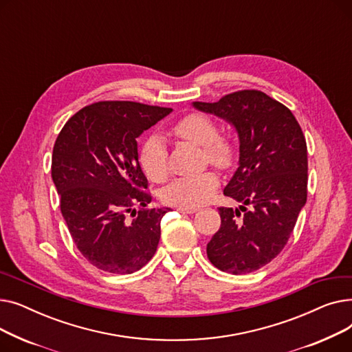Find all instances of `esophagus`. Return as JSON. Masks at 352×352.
<instances>
[{"label": "esophagus", "mask_w": 352, "mask_h": 352, "mask_svg": "<svg viewBox=\"0 0 352 352\" xmlns=\"http://www.w3.org/2000/svg\"><path fill=\"white\" fill-rule=\"evenodd\" d=\"M179 212H184V214H194L198 211V208H186V207H179L178 208Z\"/></svg>", "instance_id": "34e87169"}]
</instances>
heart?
I'll list each match as a JSON object with an SVG mask.
<instances>
[{
	"mask_svg": "<svg viewBox=\"0 0 352 352\" xmlns=\"http://www.w3.org/2000/svg\"><path fill=\"white\" fill-rule=\"evenodd\" d=\"M173 133L179 140L204 148L206 158L219 168H228L234 161V144L227 138L219 137L217 122L207 114L191 113L186 116L173 126ZM140 164L145 175L153 182H164L168 178V153L160 137H150L142 144ZM217 188V174L206 171L198 175L174 179L162 191V199L165 204L174 207L197 208L210 201Z\"/></svg>",
	"mask_w": 352,
	"mask_h": 352,
	"instance_id": "obj_1",
	"label": "heart"
}]
</instances>
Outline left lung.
Returning <instances> with one entry per match:
<instances>
[{
    "mask_svg": "<svg viewBox=\"0 0 352 352\" xmlns=\"http://www.w3.org/2000/svg\"><path fill=\"white\" fill-rule=\"evenodd\" d=\"M194 107L232 124L239 138V166L224 194L243 206L218 208L221 227L207 244L208 260L234 275L256 271L283 251L307 202L302 129L284 104L258 89Z\"/></svg>",
    "mask_w": 352,
    "mask_h": 352,
    "instance_id": "1",
    "label": "left lung"
}]
</instances>
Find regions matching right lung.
Instances as JSON below:
<instances>
[{
  "mask_svg": "<svg viewBox=\"0 0 352 352\" xmlns=\"http://www.w3.org/2000/svg\"><path fill=\"white\" fill-rule=\"evenodd\" d=\"M171 111L100 101L74 114L54 144L51 175L63 217L78 251L98 270L133 274L157 251L170 208H146L151 195L137 138Z\"/></svg>",
  "mask_w": 352,
  "mask_h": 352,
  "instance_id": "1",
  "label": "right lung"
}]
</instances>
